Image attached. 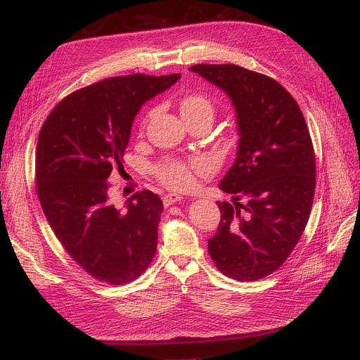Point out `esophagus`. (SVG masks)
I'll return each instance as SVG.
<instances>
[{
  "label": "esophagus",
  "mask_w": 360,
  "mask_h": 360,
  "mask_svg": "<svg viewBox=\"0 0 360 360\" xmlns=\"http://www.w3.org/2000/svg\"><path fill=\"white\" fill-rule=\"evenodd\" d=\"M182 200V196L176 195V193H169V195H165L162 198V204L164 207H170L173 204H176V202H181Z\"/></svg>",
  "instance_id": "1"
}]
</instances>
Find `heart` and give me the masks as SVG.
Instances as JSON below:
<instances>
[{"mask_svg":"<svg viewBox=\"0 0 360 360\" xmlns=\"http://www.w3.org/2000/svg\"><path fill=\"white\" fill-rule=\"evenodd\" d=\"M181 114L187 120L207 118L213 122L216 114V105L205 92L195 91L187 92L179 101ZM146 123V120L143 124ZM208 172V164L204 160H179L165 158L153 165V173L162 186L173 190H188L196 182L198 174H205Z\"/></svg>","mask_w":360,"mask_h":360,"instance_id":"heart-1","label":"heart"}]
</instances>
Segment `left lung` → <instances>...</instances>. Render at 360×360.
<instances>
[{"mask_svg": "<svg viewBox=\"0 0 360 360\" xmlns=\"http://www.w3.org/2000/svg\"><path fill=\"white\" fill-rule=\"evenodd\" d=\"M231 97L240 132L236 162L220 188V222L208 238L216 268L238 281H257L288 260L309 222L316 186L309 127L290 92L272 77L234 63L190 68Z\"/></svg>", "mask_w": 360, "mask_h": 360, "instance_id": "left-lung-1", "label": "left lung"}]
</instances>
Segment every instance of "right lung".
Wrapping results in <instances>:
<instances>
[{"mask_svg":"<svg viewBox=\"0 0 360 360\" xmlns=\"http://www.w3.org/2000/svg\"><path fill=\"white\" fill-rule=\"evenodd\" d=\"M181 75L108 77L51 109L36 146V195L63 250L97 281L126 284L152 263L162 202L143 190L124 210L109 202L110 174L123 167L134 117Z\"/></svg>","mask_w":360,"mask_h":360,"instance_id":"obj_1","label":"right lung"}]
</instances>
